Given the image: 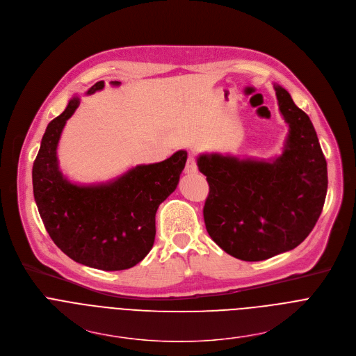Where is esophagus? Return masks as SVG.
<instances>
[{
  "label": "esophagus",
  "mask_w": 356,
  "mask_h": 356,
  "mask_svg": "<svg viewBox=\"0 0 356 356\" xmlns=\"http://www.w3.org/2000/svg\"><path fill=\"white\" fill-rule=\"evenodd\" d=\"M197 172H198L197 159H195V156L190 155V156L187 158V162H186V166H184V173L193 175V173H197Z\"/></svg>",
  "instance_id": "1"
}]
</instances>
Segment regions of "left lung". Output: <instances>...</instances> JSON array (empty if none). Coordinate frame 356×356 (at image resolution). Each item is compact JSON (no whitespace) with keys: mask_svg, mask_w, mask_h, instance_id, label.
Returning <instances> with one entry per match:
<instances>
[{"mask_svg":"<svg viewBox=\"0 0 356 356\" xmlns=\"http://www.w3.org/2000/svg\"><path fill=\"white\" fill-rule=\"evenodd\" d=\"M275 90L291 127L282 156L273 163L216 154L198 158L209 186L202 209L207 232L243 261L299 246L318 220L327 194V162L310 118L284 88Z\"/></svg>","mask_w":356,"mask_h":356,"instance_id":"8db88e82","label":"left lung"}]
</instances>
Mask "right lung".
Returning <instances> with one entry per match:
<instances>
[{
	"instance_id": "add662e5",
	"label": "right lung",
	"mask_w": 356,
	"mask_h": 356,
	"mask_svg": "<svg viewBox=\"0 0 356 356\" xmlns=\"http://www.w3.org/2000/svg\"><path fill=\"white\" fill-rule=\"evenodd\" d=\"M103 86L104 82L99 81L88 93ZM78 104L76 97L70 100L46 129L32 170L35 201L51 241L70 259L103 271L127 270L152 249L156 209L175 191L187 152L179 151L163 162L137 166L110 184H70L58 170L56 149L63 127Z\"/></svg>"
}]
</instances>
